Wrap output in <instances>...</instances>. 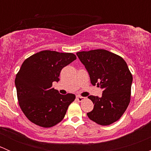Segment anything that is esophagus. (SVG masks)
<instances>
[{
  "label": "esophagus",
  "mask_w": 151,
  "mask_h": 151,
  "mask_svg": "<svg viewBox=\"0 0 151 151\" xmlns=\"http://www.w3.org/2000/svg\"><path fill=\"white\" fill-rule=\"evenodd\" d=\"M76 99H77V100L78 101H83V100H84V97L83 96H77V97H76Z\"/></svg>",
  "instance_id": "1"
}]
</instances>
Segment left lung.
<instances>
[{"label": "left lung", "mask_w": 151, "mask_h": 151, "mask_svg": "<svg viewBox=\"0 0 151 151\" xmlns=\"http://www.w3.org/2000/svg\"><path fill=\"white\" fill-rule=\"evenodd\" d=\"M89 74L91 83L103 89L101 97L89 96L93 109L87 115L91 121L108 126L121 118L131 99L132 75L126 61L105 50L77 52Z\"/></svg>", "instance_id": "8db88e82"}]
</instances>
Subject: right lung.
<instances>
[{
	"instance_id": "add662e5",
	"label": "right lung",
	"mask_w": 151,
	"mask_h": 151,
	"mask_svg": "<svg viewBox=\"0 0 151 151\" xmlns=\"http://www.w3.org/2000/svg\"><path fill=\"white\" fill-rule=\"evenodd\" d=\"M76 59L73 53L44 50L23 62L14 83L19 106L29 121L49 128L63 119L75 95H62L52 86L60 80L62 68Z\"/></svg>"
}]
</instances>
